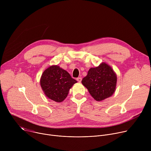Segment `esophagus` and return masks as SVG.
<instances>
[{
    "instance_id": "1",
    "label": "esophagus",
    "mask_w": 151,
    "mask_h": 151,
    "mask_svg": "<svg viewBox=\"0 0 151 151\" xmlns=\"http://www.w3.org/2000/svg\"><path fill=\"white\" fill-rule=\"evenodd\" d=\"M77 81H78L79 82H81V81H82V78H81V77L78 78H77Z\"/></svg>"
}]
</instances>
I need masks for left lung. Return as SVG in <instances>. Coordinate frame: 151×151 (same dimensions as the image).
Listing matches in <instances>:
<instances>
[{
    "mask_svg": "<svg viewBox=\"0 0 151 151\" xmlns=\"http://www.w3.org/2000/svg\"><path fill=\"white\" fill-rule=\"evenodd\" d=\"M117 76L113 69L106 63L90 68L82 80L91 96L98 101L112 96L115 91Z\"/></svg>",
    "mask_w": 151,
    "mask_h": 151,
    "instance_id": "obj_1",
    "label": "left lung"
}]
</instances>
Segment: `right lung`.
<instances>
[{"label": "right lung", "mask_w": 151, "mask_h": 151, "mask_svg": "<svg viewBox=\"0 0 151 151\" xmlns=\"http://www.w3.org/2000/svg\"><path fill=\"white\" fill-rule=\"evenodd\" d=\"M77 81L57 65H52L43 72L40 84L45 95L56 102L66 98L70 88Z\"/></svg>", "instance_id": "obj_1"}]
</instances>
